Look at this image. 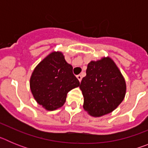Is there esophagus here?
I'll use <instances>...</instances> for the list:
<instances>
[{
    "instance_id": "esophagus-1",
    "label": "esophagus",
    "mask_w": 148,
    "mask_h": 148,
    "mask_svg": "<svg viewBox=\"0 0 148 148\" xmlns=\"http://www.w3.org/2000/svg\"><path fill=\"white\" fill-rule=\"evenodd\" d=\"M76 77H77V78H78L79 82H81V81H82V75H78Z\"/></svg>"
}]
</instances>
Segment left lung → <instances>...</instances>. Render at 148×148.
I'll use <instances>...</instances> for the list:
<instances>
[{
    "mask_svg": "<svg viewBox=\"0 0 148 148\" xmlns=\"http://www.w3.org/2000/svg\"><path fill=\"white\" fill-rule=\"evenodd\" d=\"M79 86L84 96V109L90 116L100 117L113 112L125 99L126 83L121 71L110 57L87 65Z\"/></svg>",
    "mask_w": 148,
    "mask_h": 148,
    "instance_id": "1",
    "label": "left lung"
}]
</instances>
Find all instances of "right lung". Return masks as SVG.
I'll list each match as a JSON object with an SVG mask.
<instances>
[{
	"instance_id": "right-lung-1",
	"label": "right lung",
	"mask_w": 148,
	"mask_h": 148,
	"mask_svg": "<svg viewBox=\"0 0 148 148\" xmlns=\"http://www.w3.org/2000/svg\"><path fill=\"white\" fill-rule=\"evenodd\" d=\"M34 99L47 110L64 105L68 92L80 85L73 73V66L61 52H53L36 66L30 78Z\"/></svg>"
}]
</instances>
